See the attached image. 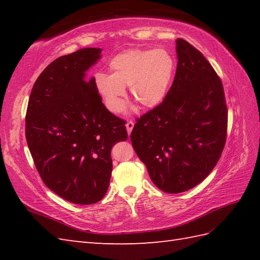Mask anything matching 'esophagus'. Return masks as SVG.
<instances>
[{
  "label": "esophagus",
  "mask_w": 260,
  "mask_h": 260,
  "mask_svg": "<svg viewBox=\"0 0 260 260\" xmlns=\"http://www.w3.org/2000/svg\"><path fill=\"white\" fill-rule=\"evenodd\" d=\"M133 127H134V121H132V120H128L126 123V129H127V133H128V135L131 134V132H132V129H133Z\"/></svg>",
  "instance_id": "esophagus-1"
}]
</instances>
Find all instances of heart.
<instances>
[{
  "label": "heart",
  "mask_w": 260,
  "mask_h": 260,
  "mask_svg": "<svg viewBox=\"0 0 260 260\" xmlns=\"http://www.w3.org/2000/svg\"><path fill=\"white\" fill-rule=\"evenodd\" d=\"M110 74H97L96 86L109 110L125 106V87L141 106L152 108L163 102L174 73L172 56L163 50H129L113 58Z\"/></svg>",
  "instance_id": "heart-1"
}]
</instances>
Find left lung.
<instances>
[{
	"instance_id": "left-lung-1",
	"label": "left lung",
	"mask_w": 260,
	"mask_h": 260,
	"mask_svg": "<svg viewBox=\"0 0 260 260\" xmlns=\"http://www.w3.org/2000/svg\"><path fill=\"white\" fill-rule=\"evenodd\" d=\"M175 78L164 101L136 119L131 141L159 190L180 193L202 182L227 139L222 82L203 54L176 40Z\"/></svg>"
}]
</instances>
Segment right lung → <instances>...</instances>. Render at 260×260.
Returning a JSON list of instances; mask_svg holds the SVG:
<instances>
[{
	"label": "right lung",
	"instance_id": "right-lung-1",
	"mask_svg": "<svg viewBox=\"0 0 260 260\" xmlns=\"http://www.w3.org/2000/svg\"><path fill=\"white\" fill-rule=\"evenodd\" d=\"M101 52L85 48L52 61L33 85L25 115L26 143L42 181L76 204L106 194L112 147L127 140L125 120L105 107L95 78H86Z\"/></svg>",
	"mask_w": 260,
	"mask_h": 260
}]
</instances>
